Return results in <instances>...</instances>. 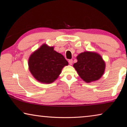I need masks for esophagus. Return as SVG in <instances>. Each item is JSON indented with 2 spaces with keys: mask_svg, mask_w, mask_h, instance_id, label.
I'll return each mask as SVG.
<instances>
[{
  "mask_svg": "<svg viewBox=\"0 0 127 127\" xmlns=\"http://www.w3.org/2000/svg\"><path fill=\"white\" fill-rule=\"evenodd\" d=\"M68 62L70 65H72V63H73V61H72V59H70V60H69Z\"/></svg>",
  "mask_w": 127,
  "mask_h": 127,
  "instance_id": "obj_1",
  "label": "esophagus"
}]
</instances>
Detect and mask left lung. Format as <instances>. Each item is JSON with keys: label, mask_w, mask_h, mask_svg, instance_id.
<instances>
[{"label": "left lung", "mask_w": 127, "mask_h": 127, "mask_svg": "<svg viewBox=\"0 0 127 127\" xmlns=\"http://www.w3.org/2000/svg\"><path fill=\"white\" fill-rule=\"evenodd\" d=\"M76 58L77 62L73 66L85 82L90 83L98 80L104 74L105 63L98 53L86 51L79 54Z\"/></svg>", "instance_id": "1"}]
</instances>
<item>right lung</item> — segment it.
Masks as SVG:
<instances>
[{"label": "right lung", "mask_w": 127, "mask_h": 127, "mask_svg": "<svg viewBox=\"0 0 127 127\" xmlns=\"http://www.w3.org/2000/svg\"><path fill=\"white\" fill-rule=\"evenodd\" d=\"M68 62L53 47L43 44L29 58V71L34 77L43 83H51L57 79Z\"/></svg>", "instance_id": "right-lung-1"}]
</instances>
